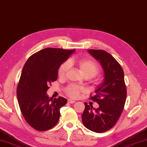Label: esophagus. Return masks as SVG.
<instances>
[{
	"instance_id": "esophagus-1",
	"label": "esophagus",
	"mask_w": 147,
	"mask_h": 147,
	"mask_svg": "<svg viewBox=\"0 0 147 147\" xmlns=\"http://www.w3.org/2000/svg\"><path fill=\"white\" fill-rule=\"evenodd\" d=\"M67 101H68L69 103H75V101L73 100H72V99H69L67 100Z\"/></svg>"
}]
</instances>
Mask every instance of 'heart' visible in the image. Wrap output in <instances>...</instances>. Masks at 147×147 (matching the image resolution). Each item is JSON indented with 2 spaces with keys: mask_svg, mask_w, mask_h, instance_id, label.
<instances>
[{
  "mask_svg": "<svg viewBox=\"0 0 147 147\" xmlns=\"http://www.w3.org/2000/svg\"><path fill=\"white\" fill-rule=\"evenodd\" d=\"M76 64L82 73L84 74L85 78H90L99 73L100 69L97 63L94 61L88 59H81L78 60H74L71 59L69 61V62H65L60 66L58 70V74L60 77H63L67 72L69 70V65ZM84 89L80 88L76 85H69L66 89V92L69 96L72 98L78 97L80 93L84 92Z\"/></svg>",
  "mask_w": 147,
  "mask_h": 147,
  "instance_id": "heart-1",
  "label": "heart"
}]
</instances>
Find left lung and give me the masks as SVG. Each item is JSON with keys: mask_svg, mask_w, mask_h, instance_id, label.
Here are the masks:
<instances>
[{"mask_svg": "<svg viewBox=\"0 0 147 147\" xmlns=\"http://www.w3.org/2000/svg\"><path fill=\"white\" fill-rule=\"evenodd\" d=\"M88 53L100 62L104 78L96 88V95L90 97L98 103L99 107L94 109L84 103L85 108L82 115V122L87 129L101 133L116 124L123 110L127 97L124 73L119 63L107 52L89 49Z\"/></svg>", "mask_w": 147, "mask_h": 147, "instance_id": "obj_1", "label": "left lung"}]
</instances>
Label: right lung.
<instances>
[{
  "mask_svg": "<svg viewBox=\"0 0 147 147\" xmlns=\"http://www.w3.org/2000/svg\"><path fill=\"white\" fill-rule=\"evenodd\" d=\"M75 51L46 48L31 55L24 65L17 90L18 103L26 121L35 130H49L59 120L60 109L67 100H49L46 92L57 80L60 65Z\"/></svg>",
  "mask_w": 147,
  "mask_h": 147,
  "instance_id": "right-lung-1",
  "label": "right lung"
}]
</instances>
